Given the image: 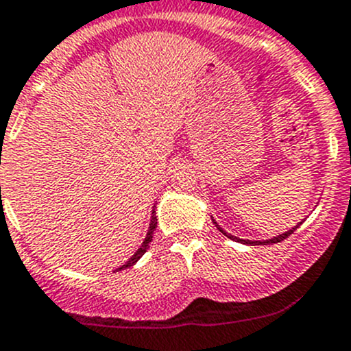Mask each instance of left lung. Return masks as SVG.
I'll return each instance as SVG.
<instances>
[{
    "label": "left lung",
    "mask_w": 351,
    "mask_h": 351,
    "mask_svg": "<svg viewBox=\"0 0 351 351\" xmlns=\"http://www.w3.org/2000/svg\"><path fill=\"white\" fill-rule=\"evenodd\" d=\"M212 220H213V223H215V228L219 229V231L222 232L223 236H228V238H229V239H232V241L243 243V245H272V243H281L282 239H286V238H288L289 234H293V232H295L296 229H298L300 226H302V223H303V220H302V222H298V223H296L295 228H291V229H289V231L282 232V234H279V236H274V238H270V239H256V241H253V239H241V238H236V236L229 234V232H226V231H223V229L220 228L219 223L215 222V219H212Z\"/></svg>",
    "instance_id": "1"
}]
</instances>
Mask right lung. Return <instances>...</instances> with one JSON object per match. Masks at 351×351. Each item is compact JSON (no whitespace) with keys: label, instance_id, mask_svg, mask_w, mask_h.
I'll return each instance as SVG.
<instances>
[{"label":"right lung","instance_id":"add662e5","mask_svg":"<svg viewBox=\"0 0 351 351\" xmlns=\"http://www.w3.org/2000/svg\"><path fill=\"white\" fill-rule=\"evenodd\" d=\"M155 229H156V215H155V206H153V210H152V220H149V228H148V232H146V238L143 239L141 246H139V248L136 250L134 255H132L131 258L128 260V262L123 263V265H120L119 269H117V270H123V269H128V267H132V265H134L136 262H138L139 258H141L143 255H145L146 250L149 248V243H152L153 231H155ZM117 270H115V272H117Z\"/></svg>","mask_w":351,"mask_h":351}]
</instances>
